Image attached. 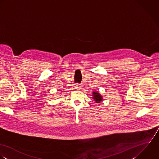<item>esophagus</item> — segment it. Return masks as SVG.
I'll return each mask as SVG.
<instances>
[{
    "instance_id": "esophagus-1",
    "label": "esophagus",
    "mask_w": 159,
    "mask_h": 159,
    "mask_svg": "<svg viewBox=\"0 0 159 159\" xmlns=\"http://www.w3.org/2000/svg\"><path fill=\"white\" fill-rule=\"evenodd\" d=\"M74 87H75V88H76V89H80V88H81L82 85L80 84H76Z\"/></svg>"
}]
</instances>
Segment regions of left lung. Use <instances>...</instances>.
<instances>
[{"mask_svg": "<svg viewBox=\"0 0 159 159\" xmlns=\"http://www.w3.org/2000/svg\"><path fill=\"white\" fill-rule=\"evenodd\" d=\"M93 99L96 102H99L102 100V96L99 94V93H97L96 92H93Z\"/></svg>", "mask_w": 159, "mask_h": 159, "instance_id": "8db88e82", "label": "left lung"}]
</instances>
